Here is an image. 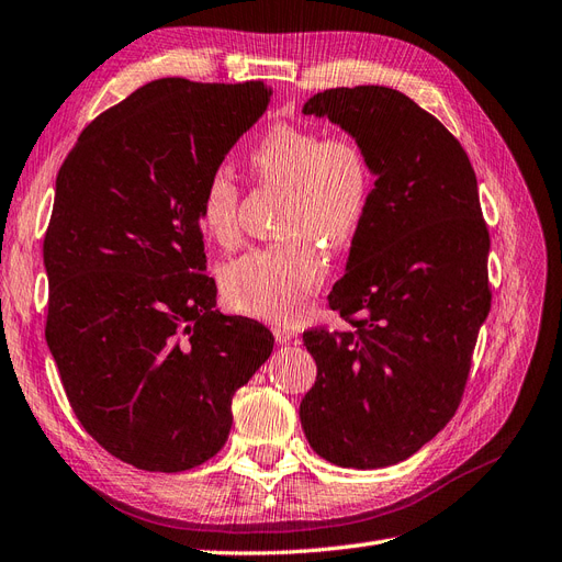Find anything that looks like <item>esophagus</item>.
Wrapping results in <instances>:
<instances>
[{
	"label": "esophagus",
	"mask_w": 562,
	"mask_h": 562,
	"mask_svg": "<svg viewBox=\"0 0 562 562\" xmlns=\"http://www.w3.org/2000/svg\"><path fill=\"white\" fill-rule=\"evenodd\" d=\"M274 337H277L279 345H291L297 339V330L288 328V326H279V328H274Z\"/></svg>",
	"instance_id": "34e87169"
}]
</instances>
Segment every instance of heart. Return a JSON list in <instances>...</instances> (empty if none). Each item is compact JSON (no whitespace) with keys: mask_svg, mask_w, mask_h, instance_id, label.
<instances>
[{"mask_svg":"<svg viewBox=\"0 0 562 562\" xmlns=\"http://www.w3.org/2000/svg\"><path fill=\"white\" fill-rule=\"evenodd\" d=\"M260 178L288 190L285 232L347 246L359 232L370 196V166L361 145L323 138L295 124L271 126L250 151ZM199 223L229 246L239 234V187L229 168H215L199 196ZM326 277V258L310 239L255 248L223 269V288L236 310L267 321L297 318Z\"/></svg>","mask_w":562,"mask_h":562,"instance_id":"heart-1","label":"heart"}]
</instances>
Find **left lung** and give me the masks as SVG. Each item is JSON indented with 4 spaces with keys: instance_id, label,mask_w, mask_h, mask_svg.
Segmentation results:
<instances>
[{
    "instance_id": "obj_1",
    "label": "left lung",
    "mask_w": 562,
    "mask_h": 562,
    "mask_svg": "<svg viewBox=\"0 0 562 562\" xmlns=\"http://www.w3.org/2000/svg\"><path fill=\"white\" fill-rule=\"evenodd\" d=\"M302 114L361 145L375 190L328 295L353 328L302 335L316 382L300 422L326 462L382 469L429 443L462 398L490 312L479 182L452 133L396 89H330Z\"/></svg>"
}]
</instances>
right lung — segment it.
Wrapping results in <instances>:
<instances>
[{"label": "right lung", "instance_id": "add662e5", "mask_svg": "<svg viewBox=\"0 0 562 562\" xmlns=\"http://www.w3.org/2000/svg\"><path fill=\"white\" fill-rule=\"evenodd\" d=\"M269 98L262 81L155 79L83 128L58 171L46 345L81 427L135 469L211 459L274 349L262 323L220 314L199 274L203 182Z\"/></svg>", "mask_w": 562, "mask_h": 562}]
</instances>
